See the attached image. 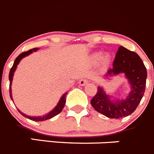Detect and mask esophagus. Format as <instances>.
Segmentation results:
<instances>
[{"instance_id":"1","label":"esophagus","mask_w":154,"mask_h":154,"mask_svg":"<svg viewBox=\"0 0 154 154\" xmlns=\"http://www.w3.org/2000/svg\"><path fill=\"white\" fill-rule=\"evenodd\" d=\"M79 83L81 86H85V85H87V84H88V80L85 79H82L80 81H79Z\"/></svg>"}]
</instances>
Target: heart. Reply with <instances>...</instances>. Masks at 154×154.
I'll use <instances>...</instances> for the list:
<instances>
[{
	"mask_svg": "<svg viewBox=\"0 0 154 154\" xmlns=\"http://www.w3.org/2000/svg\"><path fill=\"white\" fill-rule=\"evenodd\" d=\"M102 55H103V54H102L101 51H98V52H96L92 54L91 59H92V60L94 63H97V62H98L99 60L102 58ZM109 59H110V57H109V54H105L103 57V58H102L103 63H104V64H107L108 62L109 61Z\"/></svg>",
	"mask_w": 154,
	"mask_h": 154,
	"instance_id": "obj_1",
	"label": "heart"
}]
</instances>
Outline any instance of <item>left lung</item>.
I'll list each match as a JSON object with an SVG mask.
<instances>
[{"label": "left lung", "instance_id": "obj_1", "mask_svg": "<svg viewBox=\"0 0 154 154\" xmlns=\"http://www.w3.org/2000/svg\"><path fill=\"white\" fill-rule=\"evenodd\" d=\"M124 73L128 80L131 91L124 100H111L110 96L99 86L91 104L96 111L109 118H121L130 115L138 107L145 91L147 69L139 56L123 46H120L110 68L105 75L109 79Z\"/></svg>", "mask_w": 154, "mask_h": 154}]
</instances>
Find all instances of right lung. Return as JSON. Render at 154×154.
<instances>
[{
    "instance_id": "1",
    "label": "right lung",
    "mask_w": 154,
    "mask_h": 154,
    "mask_svg": "<svg viewBox=\"0 0 154 154\" xmlns=\"http://www.w3.org/2000/svg\"><path fill=\"white\" fill-rule=\"evenodd\" d=\"M37 50H38V48H33V49L29 50V51H27L22 52V54H19V55L16 57V60H15L13 66H12V68L10 69V74H9V79H10V98H11L12 100H13V97H12V89H11L12 81H13V75H14V72H15V71H16L18 64H19V62H20V60H22L23 57L29 55V54H30L31 53H33V51H36ZM66 94H67V93H65V94L62 96L61 98H60V101L58 102L57 105L55 106V107H54V109H53L52 111H51L49 113L47 114V115H43V116H39V117L28 116V115H26L25 114L22 113V112H20L19 109H18V111H19V113H20L22 115H23L24 117H25V118H28V119L31 120V121H46V120H48V119H51V118H52L53 117L56 116V115H57L59 113H60V112H62V110H63V107H64V106H65V103H66Z\"/></svg>"
}]
</instances>
